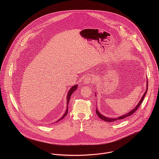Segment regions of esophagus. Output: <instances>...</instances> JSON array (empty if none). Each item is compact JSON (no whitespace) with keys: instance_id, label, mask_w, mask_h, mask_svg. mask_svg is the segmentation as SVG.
Wrapping results in <instances>:
<instances>
[{"instance_id":"34e87169","label":"esophagus","mask_w":159,"mask_h":159,"mask_svg":"<svg viewBox=\"0 0 159 159\" xmlns=\"http://www.w3.org/2000/svg\"><path fill=\"white\" fill-rule=\"evenodd\" d=\"M91 82H92V78H91L90 75H86L85 78H84L83 83L85 84H88L91 83Z\"/></svg>"}]
</instances>
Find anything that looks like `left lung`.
<instances>
[{
  "mask_svg": "<svg viewBox=\"0 0 159 159\" xmlns=\"http://www.w3.org/2000/svg\"><path fill=\"white\" fill-rule=\"evenodd\" d=\"M147 83V85H146V91L144 92V95H143V97H141L140 101H139V103L137 104V105H136V107H135L132 110H131L130 111H129V113H126L125 114H124V115H122V116H119V117H116V118H110V117H106V116H105L101 114V113H100V112H98V110L96 108V113L97 114V116H98L100 119H102V120H105V121H107V122H112L116 121V120H120V119H124V118H125V117H128V116H131L132 114L134 113L136 111V110L139 108V107L140 105L141 104L143 100H144V96H145V95L146 94L147 90H148V79H147V83Z\"/></svg>",
  "mask_w": 159,
  "mask_h": 159,
  "instance_id": "left-lung-1",
  "label": "left lung"
}]
</instances>
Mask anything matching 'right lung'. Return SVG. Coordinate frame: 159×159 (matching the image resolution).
<instances>
[{"mask_svg":"<svg viewBox=\"0 0 159 159\" xmlns=\"http://www.w3.org/2000/svg\"><path fill=\"white\" fill-rule=\"evenodd\" d=\"M77 88H78V85L76 84V85H75V86H72V87L70 89V90H69V91L68 92V93H67V107L66 111V113H64V114L61 117V119H59L58 120H57L56 122H59V121H60L61 119H64V118L66 117V115L67 114V113H68V103H69V100H70V97H71V94H72L75 91H76V90L77 89Z\"/></svg>","mask_w":159,"mask_h":159,"instance_id":"add662e5","label":"right lung"}]
</instances>
